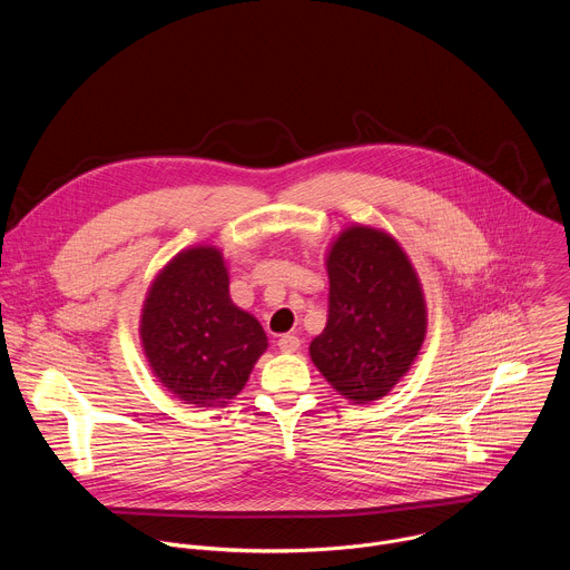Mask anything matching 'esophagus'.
I'll use <instances>...</instances> for the list:
<instances>
[{"label":"esophagus","instance_id":"1","mask_svg":"<svg viewBox=\"0 0 570 570\" xmlns=\"http://www.w3.org/2000/svg\"><path fill=\"white\" fill-rule=\"evenodd\" d=\"M277 347H279L284 354L297 352V350H299V338H297L295 334H284V336L277 341Z\"/></svg>","mask_w":570,"mask_h":570}]
</instances>
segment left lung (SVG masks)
I'll use <instances>...</instances> for the list:
<instances>
[{
    "instance_id": "1",
    "label": "left lung",
    "mask_w": 570,
    "mask_h": 570,
    "mask_svg": "<svg viewBox=\"0 0 570 570\" xmlns=\"http://www.w3.org/2000/svg\"><path fill=\"white\" fill-rule=\"evenodd\" d=\"M330 313L308 354L343 396H385L411 370L426 336L420 279L385 232L345 229L330 250Z\"/></svg>"
}]
</instances>
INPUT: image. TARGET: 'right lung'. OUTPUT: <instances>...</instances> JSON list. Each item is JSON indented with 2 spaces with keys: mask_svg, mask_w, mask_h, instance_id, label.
I'll return each mask as SVG.
<instances>
[{
  "mask_svg": "<svg viewBox=\"0 0 570 570\" xmlns=\"http://www.w3.org/2000/svg\"><path fill=\"white\" fill-rule=\"evenodd\" d=\"M141 345L153 374L194 409L223 405L246 385L268 338L229 297L216 248H189L153 282L141 311Z\"/></svg>",
  "mask_w": 570,
  "mask_h": 570,
  "instance_id": "right-lung-1",
  "label": "right lung"
}]
</instances>
